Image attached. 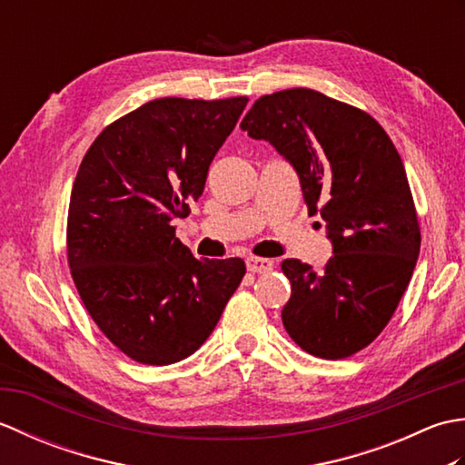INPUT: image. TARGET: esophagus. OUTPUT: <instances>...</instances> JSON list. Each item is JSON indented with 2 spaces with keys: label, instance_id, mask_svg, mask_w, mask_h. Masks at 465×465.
<instances>
[{
  "label": "esophagus",
  "instance_id": "obj_1",
  "mask_svg": "<svg viewBox=\"0 0 465 465\" xmlns=\"http://www.w3.org/2000/svg\"><path fill=\"white\" fill-rule=\"evenodd\" d=\"M245 265H248V272L252 273H265L273 268V262L268 258H253V255H250V258L245 260Z\"/></svg>",
  "mask_w": 465,
  "mask_h": 465
}]
</instances>
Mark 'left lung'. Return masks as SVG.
Wrapping results in <instances>:
<instances>
[{
  "label": "left lung",
  "instance_id": "obj_1",
  "mask_svg": "<svg viewBox=\"0 0 465 465\" xmlns=\"http://www.w3.org/2000/svg\"><path fill=\"white\" fill-rule=\"evenodd\" d=\"M240 127L293 167L333 250L323 272L300 260L282 263L292 283L283 328L312 355L350 358L388 325L420 255L396 145L371 115L305 87L260 97Z\"/></svg>",
  "mask_w": 465,
  "mask_h": 465
}]
</instances>
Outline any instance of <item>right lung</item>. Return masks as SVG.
<instances>
[{"mask_svg": "<svg viewBox=\"0 0 465 465\" xmlns=\"http://www.w3.org/2000/svg\"><path fill=\"white\" fill-rule=\"evenodd\" d=\"M248 97H162L107 125L75 175L67 262L105 338L132 360L170 365L210 338L245 273L197 260L175 238Z\"/></svg>", "mask_w": 465, "mask_h": 465, "instance_id": "right-lung-1", "label": "right lung"}]
</instances>
